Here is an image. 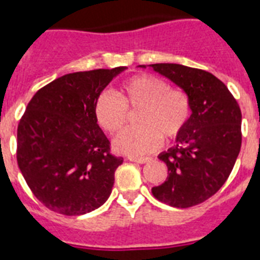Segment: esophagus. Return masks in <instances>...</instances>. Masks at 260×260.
Returning <instances> with one entry per match:
<instances>
[{
  "mask_svg": "<svg viewBox=\"0 0 260 260\" xmlns=\"http://www.w3.org/2000/svg\"><path fill=\"white\" fill-rule=\"evenodd\" d=\"M126 160H128V162H136V163H140V165H143V163L150 162V158H136V156H126Z\"/></svg>",
  "mask_w": 260,
  "mask_h": 260,
  "instance_id": "obj_1",
  "label": "esophagus"
}]
</instances>
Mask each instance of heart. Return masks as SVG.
I'll return each instance as SVG.
<instances>
[{
    "mask_svg": "<svg viewBox=\"0 0 260 260\" xmlns=\"http://www.w3.org/2000/svg\"><path fill=\"white\" fill-rule=\"evenodd\" d=\"M114 93L104 91L95 100L94 116L98 125L108 134H116L128 121V110H138L135 121L139 124L116 136L113 146L118 152L150 154L158 148L160 137L166 142L177 140L189 122V95L179 87H169L156 75H134L122 81Z\"/></svg>",
    "mask_w": 260,
    "mask_h": 260,
    "instance_id": "heart-1",
    "label": "heart"
}]
</instances>
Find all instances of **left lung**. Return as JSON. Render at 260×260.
I'll list each match as a JSON object with an SVG mask.
<instances>
[{
	"mask_svg": "<svg viewBox=\"0 0 260 260\" xmlns=\"http://www.w3.org/2000/svg\"><path fill=\"white\" fill-rule=\"evenodd\" d=\"M151 66L185 90L193 112L177 146L159 155L169 175L152 194L174 208H190L217 193L234 169L242 147L240 106L208 71L175 63Z\"/></svg>",
	"mask_w": 260,
	"mask_h": 260,
	"instance_id": "obj_1",
	"label": "left lung"
}]
</instances>
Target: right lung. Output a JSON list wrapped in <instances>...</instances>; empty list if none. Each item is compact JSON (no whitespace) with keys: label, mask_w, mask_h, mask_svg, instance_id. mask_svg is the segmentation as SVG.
Instances as JSON below:
<instances>
[{"label":"right lung","mask_w":260,"mask_h":260,"mask_svg":"<svg viewBox=\"0 0 260 260\" xmlns=\"http://www.w3.org/2000/svg\"><path fill=\"white\" fill-rule=\"evenodd\" d=\"M125 67L78 71L36 91L17 126V163L43 205L64 216L97 209L108 200L121 156L98 126L94 104Z\"/></svg>","instance_id":"1"}]
</instances>
